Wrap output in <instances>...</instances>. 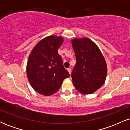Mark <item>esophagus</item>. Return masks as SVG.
<instances>
[{
  "label": "esophagus",
  "mask_w": 130,
  "mask_h": 130,
  "mask_svg": "<svg viewBox=\"0 0 130 130\" xmlns=\"http://www.w3.org/2000/svg\"><path fill=\"white\" fill-rule=\"evenodd\" d=\"M67 70H68V71L69 72L70 74H71V68H67Z\"/></svg>",
  "instance_id": "esophagus-1"
}]
</instances>
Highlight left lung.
Here are the masks:
<instances>
[{"label": "left lung", "instance_id": "1", "mask_svg": "<svg viewBox=\"0 0 130 130\" xmlns=\"http://www.w3.org/2000/svg\"><path fill=\"white\" fill-rule=\"evenodd\" d=\"M71 44L76 61L71 73L73 83L80 93H93L106 78L105 59L97 45L89 38H76L71 40Z\"/></svg>", "mask_w": 130, "mask_h": 130}]
</instances>
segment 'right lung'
I'll list each match as a JSON object with an SVG mask.
<instances>
[{
  "instance_id": "obj_1",
  "label": "right lung",
  "mask_w": 130,
  "mask_h": 130,
  "mask_svg": "<svg viewBox=\"0 0 130 130\" xmlns=\"http://www.w3.org/2000/svg\"><path fill=\"white\" fill-rule=\"evenodd\" d=\"M63 41L62 37L48 36L37 43L30 54L27 75L33 89L41 95L56 93L63 80L70 76L58 54Z\"/></svg>"
}]
</instances>
